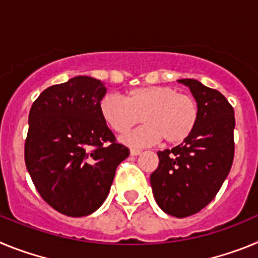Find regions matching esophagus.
Returning <instances> with one entry per match:
<instances>
[{"label": "esophagus", "mask_w": 258, "mask_h": 258, "mask_svg": "<svg viewBox=\"0 0 258 258\" xmlns=\"http://www.w3.org/2000/svg\"><path fill=\"white\" fill-rule=\"evenodd\" d=\"M141 150L140 149H131V155L132 156H137V155H140L141 154Z\"/></svg>", "instance_id": "1"}]
</instances>
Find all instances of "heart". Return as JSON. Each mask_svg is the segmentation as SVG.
Here are the masks:
<instances>
[{
  "label": "heart",
  "mask_w": 258,
  "mask_h": 258,
  "mask_svg": "<svg viewBox=\"0 0 258 258\" xmlns=\"http://www.w3.org/2000/svg\"><path fill=\"white\" fill-rule=\"evenodd\" d=\"M99 112L106 124L125 134L141 120L143 126L124 137L131 146H150L164 138L169 145L187 140L198 124L199 109L192 97L179 94L170 86L146 85L127 90L125 98L108 94L99 102Z\"/></svg>",
  "instance_id": "b5f03b06"
}]
</instances>
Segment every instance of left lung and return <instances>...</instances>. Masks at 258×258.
Returning a JSON list of instances; mask_svg holds the SVG:
<instances>
[{
	"label": "left lung",
	"mask_w": 258,
	"mask_h": 258,
	"mask_svg": "<svg viewBox=\"0 0 258 258\" xmlns=\"http://www.w3.org/2000/svg\"><path fill=\"white\" fill-rule=\"evenodd\" d=\"M197 101L198 124L181 145L159 151L150 177L157 206L183 218L207 207L217 195L234 160V108L218 90L198 80L181 79Z\"/></svg>",
	"instance_id": "8db88e82"
}]
</instances>
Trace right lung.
I'll return each instance as SVG.
<instances>
[{"instance_id":"obj_1","label":"right lung","mask_w":258,"mask_h":258,"mask_svg":"<svg viewBox=\"0 0 258 258\" xmlns=\"http://www.w3.org/2000/svg\"><path fill=\"white\" fill-rule=\"evenodd\" d=\"M106 93L101 80L76 76L45 89L29 111L27 169L42 199L70 217L103 204L116 168L129 156L99 112Z\"/></svg>"}]
</instances>
